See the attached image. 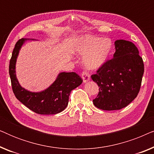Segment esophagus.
<instances>
[{
  "instance_id": "1",
  "label": "esophagus",
  "mask_w": 154,
  "mask_h": 154,
  "mask_svg": "<svg viewBox=\"0 0 154 154\" xmlns=\"http://www.w3.org/2000/svg\"><path fill=\"white\" fill-rule=\"evenodd\" d=\"M81 77H82V79H83V80L84 83H86V82L89 81L90 79V75L89 74V73L87 72V71H82Z\"/></svg>"
}]
</instances>
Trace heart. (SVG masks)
<instances>
[{
  "label": "heart",
  "instance_id": "obj_1",
  "mask_svg": "<svg viewBox=\"0 0 154 154\" xmlns=\"http://www.w3.org/2000/svg\"><path fill=\"white\" fill-rule=\"evenodd\" d=\"M112 48L109 39H102L91 35L82 38L78 43L75 50L84 57V64L88 69H97L106 62Z\"/></svg>",
  "mask_w": 154,
  "mask_h": 154
}]
</instances>
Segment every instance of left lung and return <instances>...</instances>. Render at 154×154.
I'll return each instance as SVG.
<instances>
[{"label":"left lung","mask_w":154,"mask_h":154,"mask_svg":"<svg viewBox=\"0 0 154 154\" xmlns=\"http://www.w3.org/2000/svg\"><path fill=\"white\" fill-rule=\"evenodd\" d=\"M114 45L113 57L91 75L100 90L93 104L104 111L120 110L131 103L140 92L144 71V62L134 43L118 40Z\"/></svg>","instance_id":"obj_1"}]
</instances>
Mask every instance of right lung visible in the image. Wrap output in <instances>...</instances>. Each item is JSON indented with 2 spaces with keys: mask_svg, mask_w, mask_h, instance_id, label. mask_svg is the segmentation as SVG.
I'll return each mask as SVG.
<instances>
[{
  "mask_svg": "<svg viewBox=\"0 0 154 154\" xmlns=\"http://www.w3.org/2000/svg\"><path fill=\"white\" fill-rule=\"evenodd\" d=\"M25 39L17 42L10 60L9 73L12 91L17 100L38 114L51 115L62 112L67 106L71 90L83 83V79L74 72L60 73L54 83L41 92H31L19 84L15 74V63L21 46Z\"/></svg>",
  "mask_w": 154,
  "mask_h": 154,
  "instance_id": "1",
  "label": "right lung"
}]
</instances>
